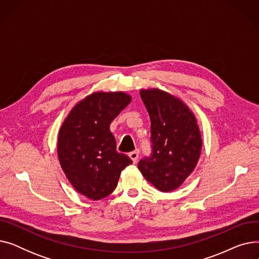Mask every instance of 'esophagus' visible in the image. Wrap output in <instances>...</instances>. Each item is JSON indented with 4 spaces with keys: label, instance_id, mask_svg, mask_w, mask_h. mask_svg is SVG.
<instances>
[{
    "label": "esophagus",
    "instance_id": "34e87169",
    "mask_svg": "<svg viewBox=\"0 0 259 259\" xmlns=\"http://www.w3.org/2000/svg\"><path fill=\"white\" fill-rule=\"evenodd\" d=\"M139 155H140V151L139 150H135V151H133V152H131V153H129V157L132 159V161L134 162H137L138 161V159H139Z\"/></svg>",
    "mask_w": 259,
    "mask_h": 259
}]
</instances>
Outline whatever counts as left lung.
I'll return each instance as SVG.
<instances>
[{
    "label": "left lung",
    "mask_w": 259,
    "mask_h": 259,
    "mask_svg": "<svg viewBox=\"0 0 259 259\" xmlns=\"http://www.w3.org/2000/svg\"><path fill=\"white\" fill-rule=\"evenodd\" d=\"M151 119L152 155L139 162L144 178L161 192L178 189L195 169L202 140L197 119L179 98L157 88L142 89Z\"/></svg>",
    "instance_id": "left-lung-1"
}]
</instances>
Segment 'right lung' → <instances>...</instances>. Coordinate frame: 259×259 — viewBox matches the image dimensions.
<instances>
[{"label": "right lung", "instance_id": "right-lung-1", "mask_svg": "<svg viewBox=\"0 0 259 259\" xmlns=\"http://www.w3.org/2000/svg\"><path fill=\"white\" fill-rule=\"evenodd\" d=\"M129 94L98 91L79 101L59 131L58 157L68 181L78 193L100 200L113 192L120 172L132 164L116 151L110 124L130 104Z\"/></svg>", "mask_w": 259, "mask_h": 259}]
</instances>
